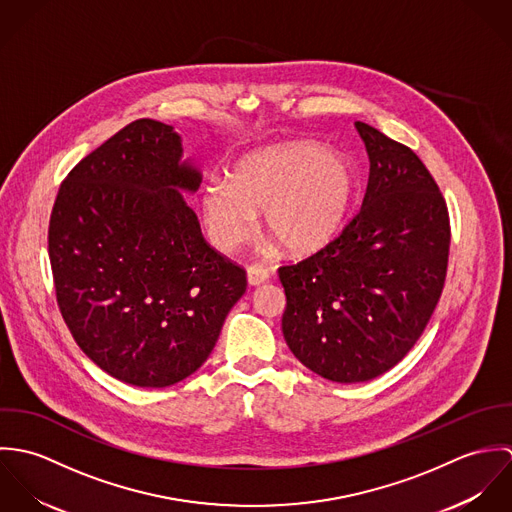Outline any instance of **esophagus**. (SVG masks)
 Instances as JSON below:
<instances>
[{
    "mask_svg": "<svg viewBox=\"0 0 512 512\" xmlns=\"http://www.w3.org/2000/svg\"><path fill=\"white\" fill-rule=\"evenodd\" d=\"M246 274H248V284L250 286H262V284H266L270 280V270L260 266V264L248 266Z\"/></svg>",
    "mask_w": 512,
    "mask_h": 512,
    "instance_id": "1",
    "label": "esophagus"
}]
</instances>
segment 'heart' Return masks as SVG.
Masks as SVG:
<instances>
[{
	"instance_id": "heart-1",
	"label": "heart",
	"mask_w": 512,
	"mask_h": 512,
	"mask_svg": "<svg viewBox=\"0 0 512 512\" xmlns=\"http://www.w3.org/2000/svg\"><path fill=\"white\" fill-rule=\"evenodd\" d=\"M357 193V169L315 144L268 147L244 157L230 181H211L201 211L211 240L234 250L250 238L256 213L268 232L295 256L327 246L343 228Z\"/></svg>"
}]
</instances>
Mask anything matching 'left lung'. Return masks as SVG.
Wrapping results in <instances>:
<instances>
[{"instance_id":"obj_1","label":"left lung","mask_w":512,"mask_h":512,"mask_svg":"<svg viewBox=\"0 0 512 512\" xmlns=\"http://www.w3.org/2000/svg\"><path fill=\"white\" fill-rule=\"evenodd\" d=\"M370 173L359 215L313 256L278 270L284 339L333 382H366L398 365L443 290L449 215L422 159L365 122Z\"/></svg>"}]
</instances>
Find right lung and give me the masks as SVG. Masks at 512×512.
Returning a JSON list of instances; mask_svg holds the SVG:
<instances>
[{
  "instance_id": "right-lung-1",
  "label": "right lung",
  "mask_w": 512,
  "mask_h": 512,
  "mask_svg": "<svg viewBox=\"0 0 512 512\" xmlns=\"http://www.w3.org/2000/svg\"><path fill=\"white\" fill-rule=\"evenodd\" d=\"M181 157L173 126L136 120L67 175L49 220L57 303L76 345L142 388L203 365L246 292V272L207 244L183 199L203 177Z\"/></svg>"
}]
</instances>
